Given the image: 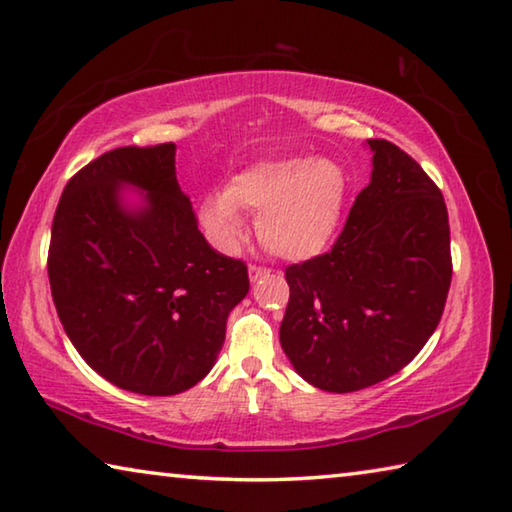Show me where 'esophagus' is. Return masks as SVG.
<instances>
[{"instance_id": "34e87169", "label": "esophagus", "mask_w": 512, "mask_h": 512, "mask_svg": "<svg viewBox=\"0 0 512 512\" xmlns=\"http://www.w3.org/2000/svg\"><path fill=\"white\" fill-rule=\"evenodd\" d=\"M268 273L266 266H257V264H250L248 266V275H250V282H257L259 277H264Z\"/></svg>"}]
</instances>
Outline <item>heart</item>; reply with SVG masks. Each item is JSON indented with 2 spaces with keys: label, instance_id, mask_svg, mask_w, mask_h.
Here are the masks:
<instances>
[{
  "label": "heart",
  "instance_id": "b5f03b06",
  "mask_svg": "<svg viewBox=\"0 0 512 512\" xmlns=\"http://www.w3.org/2000/svg\"><path fill=\"white\" fill-rule=\"evenodd\" d=\"M348 180L325 158L266 160L230 178L225 192L205 196L198 216L207 235L230 248L244 232V214L257 216V237L282 259H309L339 228Z\"/></svg>",
  "mask_w": 512,
  "mask_h": 512
}]
</instances>
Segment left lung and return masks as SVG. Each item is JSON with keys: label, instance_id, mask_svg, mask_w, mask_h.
<instances>
[{"label": "left lung", "instance_id": "left-lung-1", "mask_svg": "<svg viewBox=\"0 0 512 512\" xmlns=\"http://www.w3.org/2000/svg\"><path fill=\"white\" fill-rule=\"evenodd\" d=\"M372 176L332 250L287 266L280 343L298 375L352 393L411 363L452 284L447 205L409 153L368 140Z\"/></svg>", "mask_w": 512, "mask_h": 512}]
</instances>
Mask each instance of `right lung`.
I'll list each match as a JSON object with an SVG mask.
<instances>
[{
  "label": "right lung",
  "mask_w": 512,
  "mask_h": 512,
  "mask_svg": "<svg viewBox=\"0 0 512 512\" xmlns=\"http://www.w3.org/2000/svg\"><path fill=\"white\" fill-rule=\"evenodd\" d=\"M146 191L131 211L120 187ZM51 296L69 341L124 391L176 395L212 370L248 268L207 244L176 144L121 146L69 180L51 225Z\"/></svg>",
  "instance_id": "obj_1"
}]
</instances>
